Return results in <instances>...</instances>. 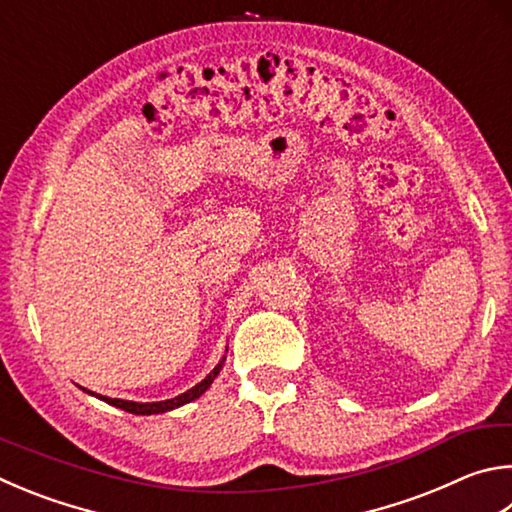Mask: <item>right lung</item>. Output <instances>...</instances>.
Masks as SVG:
<instances>
[{"label":"right lung","instance_id":"add662e5","mask_svg":"<svg viewBox=\"0 0 512 512\" xmlns=\"http://www.w3.org/2000/svg\"><path fill=\"white\" fill-rule=\"evenodd\" d=\"M224 360H226V356L221 358L219 365H217L215 369H212L210 374L201 380V383H197V385H194L192 389H188V392H183V394H179V396L170 398V401H159V403H134V401H123V398H107V396H98V394H94V392H89V394H91V396H96V398H100V401H105V403H109V405L120 407V410H125V412H129V414H141V416L163 414V412L176 410V407H181V405H185V403H192L194 398H199L203 392H206V389L212 385V380L217 378V374L221 371V367H224ZM85 392H87V389H85Z\"/></svg>","mask_w":512,"mask_h":512}]
</instances>
